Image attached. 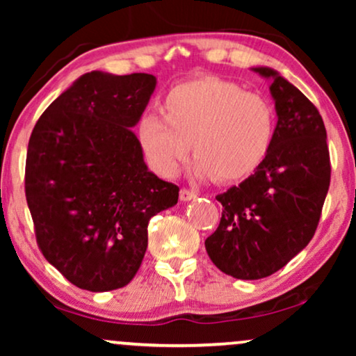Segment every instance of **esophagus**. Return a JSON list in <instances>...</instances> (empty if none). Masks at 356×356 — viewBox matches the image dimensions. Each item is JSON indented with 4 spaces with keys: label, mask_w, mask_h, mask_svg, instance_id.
Masks as SVG:
<instances>
[{
    "label": "esophagus",
    "mask_w": 356,
    "mask_h": 356,
    "mask_svg": "<svg viewBox=\"0 0 356 356\" xmlns=\"http://www.w3.org/2000/svg\"><path fill=\"white\" fill-rule=\"evenodd\" d=\"M196 196L197 194L196 191H193V189H188V188L179 189V199H181V201H191V199H194Z\"/></svg>",
    "instance_id": "obj_1"
}]
</instances>
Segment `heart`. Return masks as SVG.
I'll return each mask as SVG.
<instances>
[{
	"label": "heart",
	"instance_id": "b5f03b06",
	"mask_svg": "<svg viewBox=\"0 0 356 356\" xmlns=\"http://www.w3.org/2000/svg\"><path fill=\"white\" fill-rule=\"evenodd\" d=\"M160 111L162 116L139 120L136 138L150 167L163 177L178 173L193 145L196 177L240 181L264 162L275 136L270 100L216 76L173 86Z\"/></svg>",
	"mask_w": 356,
	"mask_h": 356
}]
</instances>
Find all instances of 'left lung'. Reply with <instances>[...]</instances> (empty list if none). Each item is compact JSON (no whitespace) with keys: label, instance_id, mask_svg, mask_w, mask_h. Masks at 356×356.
<instances>
[{"label":"left lung","instance_id":"8db88e82","mask_svg":"<svg viewBox=\"0 0 356 356\" xmlns=\"http://www.w3.org/2000/svg\"><path fill=\"white\" fill-rule=\"evenodd\" d=\"M252 70L272 79L275 136L259 168L216 197L222 218L206 240L213 264L241 280L272 275L308 245L330 184L327 134L318 108L277 71Z\"/></svg>","mask_w":356,"mask_h":356}]
</instances>
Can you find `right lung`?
I'll return each mask as SVG.
<instances>
[{
	"instance_id": "1",
	"label": "right lung",
	"mask_w": 356,
	"mask_h": 356,
	"mask_svg": "<svg viewBox=\"0 0 356 356\" xmlns=\"http://www.w3.org/2000/svg\"><path fill=\"white\" fill-rule=\"evenodd\" d=\"M155 84L145 72H87L29 139L26 199L37 245L82 290L128 285L147 250L149 220L178 202L179 188L149 172L131 131Z\"/></svg>"
}]
</instances>
